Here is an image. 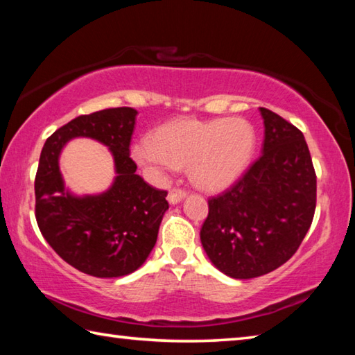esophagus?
Masks as SVG:
<instances>
[{"label": "esophagus", "instance_id": "34e87169", "mask_svg": "<svg viewBox=\"0 0 355 355\" xmlns=\"http://www.w3.org/2000/svg\"><path fill=\"white\" fill-rule=\"evenodd\" d=\"M184 197H186V191L184 189H182V188H172L169 191V196H167V199H169V202L175 205V203L182 202Z\"/></svg>", "mask_w": 355, "mask_h": 355}]
</instances>
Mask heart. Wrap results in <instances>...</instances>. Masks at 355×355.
<instances>
[{"mask_svg": "<svg viewBox=\"0 0 355 355\" xmlns=\"http://www.w3.org/2000/svg\"><path fill=\"white\" fill-rule=\"evenodd\" d=\"M257 136L244 119H177L137 142L131 155L155 173L188 166L199 188L218 191L230 186L248 169Z\"/></svg>", "mask_w": 355, "mask_h": 355, "instance_id": "obj_1", "label": "heart"}]
</instances>
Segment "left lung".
I'll use <instances>...</instances> for the list:
<instances>
[{
	"label": "left lung",
	"instance_id": "8db88e82",
	"mask_svg": "<svg viewBox=\"0 0 355 355\" xmlns=\"http://www.w3.org/2000/svg\"><path fill=\"white\" fill-rule=\"evenodd\" d=\"M263 153L227 191L208 199L202 245L233 279H254L296 254L316 208V173L302 131L260 107Z\"/></svg>",
	"mask_w": 355,
	"mask_h": 355
}]
</instances>
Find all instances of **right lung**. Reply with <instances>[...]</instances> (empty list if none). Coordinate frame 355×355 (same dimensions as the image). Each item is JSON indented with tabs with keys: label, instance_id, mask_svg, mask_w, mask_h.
<instances>
[{
	"label": "right lung",
	"instance_id": "obj_1",
	"mask_svg": "<svg viewBox=\"0 0 355 355\" xmlns=\"http://www.w3.org/2000/svg\"><path fill=\"white\" fill-rule=\"evenodd\" d=\"M137 111L110 107L80 116L48 137L35 173V220L53 250L78 271L110 279L136 271L158 238L167 191L136 173L130 144ZM92 137L110 146L118 177L103 195L75 198L63 188L57 159L73 137Z\"/></svg>",
	"mask_w": 355,
	"mask_h": 355
}]
</instances>
